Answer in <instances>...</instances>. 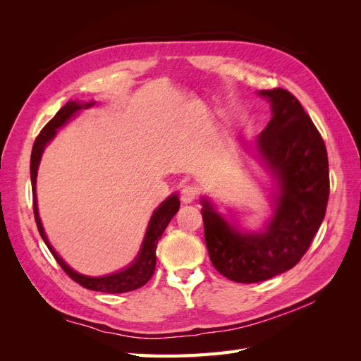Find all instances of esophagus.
<instances>
[{
  "mask_svg": "<svg viewBox=\"0 0 361 361\" xmlns=\"http://www.w3.org/2000/svg\"><path fill=\"white\" fill-rule=\"evenodd\" d=\"M197 188L192 187V185H185V187L182 188V192H180V199L185 204L188 203H192L194 199L197 197Z\"/></svg>",
  "mask_w": 361,
  "mask_h": 361,
  "instance_id": "34e87169",
  "label": "esophagus"
}]
</instances>
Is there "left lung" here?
<instances>
[{"label": "left lung", "instance_id": "obj_1", "mask_svg": "<svg viewBox=\"0 0 361 361\" xmlns=\"http://www.w3.org/2000/svg\"><path fill=\"white\" fill-rule=\"evenodd\" d=\"M271 120L248 147L271 182V215L259 231L200 199L204 241L212 265L236 283H257L289 271L309 250L321 227L330 194L324 140L302 105L288 90H260Z\"/></svg>", "mask_w": 361, "mask_h": 361}]
</instances>
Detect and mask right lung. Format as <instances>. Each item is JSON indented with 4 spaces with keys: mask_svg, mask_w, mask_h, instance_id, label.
I'll return each mask as SVG.
<instances>
[{
    "mask_svg": "<svg viewBox=\"0 0 361 361\" xmlns=\"http://www.w3.org/2000/svg\"><path fill=\"white\" fill-rule=\"evenodd\" d=\"M94 105H96V101H90V102L69 101L66 105L60 108L57 114L54 116L51 122L42 129V133L36 138L35 146H32V150H31V159H30L32 206H35V218H36L37 228H39V233H40L42 239L48 245L52 256L56 257V260L59 262V265L64 269V272H66V274L72 280H75L82 288L90 289V290H99V292H105V293H123V292L135 290L141 286H145L146 283L150 280V277L154 276L155 265H157L158 241L161 239L164 231H166L169 223L171 221V218L179 211L180 202H179L178 192L169 195V197L157 207L154 214H152L145 238H143V243H141L140 251L134 257V260L130 262L129 265H126L125 268L118 269L116 272H111V274L101 276V277L85 276V274H81V272H78V271H75L73 268H71L66 262L63 260V257L57 253L56 248L51 245L49 239L45 233V228H43L40 216H39L36 182H37V171H39L43 152H45V147L51 143V141L56 138L60 128L66 125L71 118L78 116L82 110H87V108H92Z\"/></svg>",
    "mask_w": 361,
    "mask_h": 361,
    "instance_id": "1",
    "label": "right lung"
}]
</instances>
